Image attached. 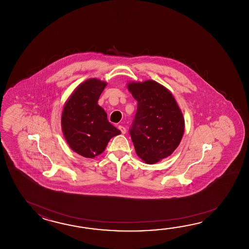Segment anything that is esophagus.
<instances>
[{
    "mask_svg": "<svg viewBox=\"0 0 249 249\" xmlns=\"http://www.w3.org/2000/svg\"><path fill=\"white\" fill-rule=\"evenodd\" d=\"M118 129L121 131V133H123V134H124V133L126 132V129H125L124 127L122 126V125H119V126H118Z\"/></svg>",
    "mask_w": 249,
    "mask_h": 249,
    "instance_id": "34e87169",
    "label": "esophagus"
}]
</instances>
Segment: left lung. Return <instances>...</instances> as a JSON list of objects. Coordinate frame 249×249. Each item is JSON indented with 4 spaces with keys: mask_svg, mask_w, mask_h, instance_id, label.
I'll use <instances>...</instances> for the list:
<instances>
[{
    "mask_svg": "<svg viewBox=\"0 0 249 249\" xmlns=\"http://www.w3.org/2000/svg\"><path fill=\"white\" fill-rule=\"evenodd\" d=\"M127 88L137 101L130 134L138 156L147 164L169 157L184 133V118L175 98L164 86L148 80Z\"/></svg>",
    "mask_w": 249,
    "mask_h": 249,
    "instance_id": "left-lung-1",
    "label": "left lung"
}]
</instances>
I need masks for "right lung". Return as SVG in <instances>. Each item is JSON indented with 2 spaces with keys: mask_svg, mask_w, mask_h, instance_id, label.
Returning <instances> with one entry per match:
<instances>
[{
  "mask_svg": "<svg viewBox=\"0 0 249 249\" xmlns=\"http://www.w3.org/2000/svg\"><path fill=\"white\" fill-rule=\"evenodd\" d=\"M106 85L96 78L86 80L73 91L62 111L61 127L67 142L75 153L88 159L102 153L110 139L121 133L98 105Z\"/></svg>",
  "mask_w": 249,
  "mask_h": 249,
  "instance_id": "add662e5",
  "label": "right lung"
}]
</instances>
